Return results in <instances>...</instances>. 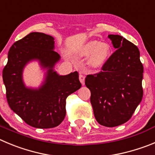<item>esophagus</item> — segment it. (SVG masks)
<instances>
[{
  "label": "esophagus",
  "instance_id": "esophagus-1",
  "mask_svg": "<svg viewBox=\"0 0 155 155\" xmlns=\"http://www.w3.org/2000/svg\"><path fill=\"white\" fill-rule=\"evenodd\" d=\"M79 80H80L81 83L82 84H84V81H85V76L83 74L81 73L80 74H79Z\"/></svg>",
  "mask_w": 155,
  "mask_h": 155
}]
</instances>
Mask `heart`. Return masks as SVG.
Here are the masks:
<instances>
[{
  "mask_svg": "<svg viewBox=\"0 0 155 155\" xmlns=\"http://www.w3.org/2000/svg\"><path fill=\"white\" fill-rule=\"evenodd\" d=\"M110 47L107 43H100L97 41H92L85 44L80 50V55L87 56L88 58V65L93 69L102 68L107 63L110 55Z\"/></svg>",
  "mask_w": 155,
  "mask_h": 155,
  "instance_id": "b5f03b06",
  "label": "heart"
}]
</instances>
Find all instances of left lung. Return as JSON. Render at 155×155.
<instances>
[{
  "instance_id": "left-lung-1",
  "label": "left lung",
  "mask_w": 155,
  "mask_h": 155,
  "mask_svg": "<svg viewBox=\"0 0 155 155\" xmlns=\"http://www.w3.org/2000/svg\"><path fill=\"white\" fill-rule=\"evenodd\" d=\"M116 51L101 71L87 75L95 119L108 127L124 124L131 117L143 97V68L136 45L122 36L109 35Z\"/></svg>"
}]
</instances>
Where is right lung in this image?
<instances>
[{
  "label": "right lung",
  "instance_id": "1",
  "mask_svg": "<svg viewBox=\"0 0 155 155\" xmlns=\"http://www.w3.org/2000/svg\"><path fill=\"white\" fill-rule=\"evenodd\" d=\"M54 40L44 33H30L11 47L3 70L10 107L27 124L37 128L59 125L66 115V98L81 87L78 71L61 76L54 71L60 60V55L54 51ZM32 60H38L48 69L45 82L38 89H28L22 82L23 68Z\"/></svg>",
  "mask_w": 155,
  "mask_h": 155
}]
</instances>
